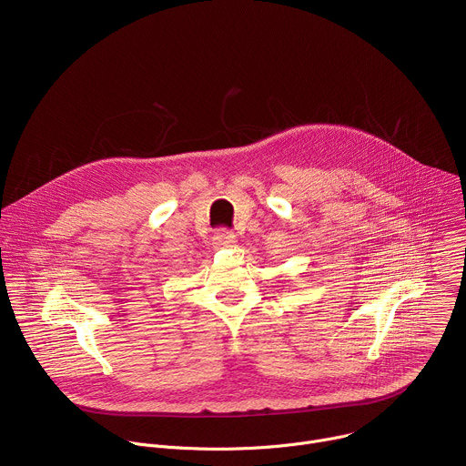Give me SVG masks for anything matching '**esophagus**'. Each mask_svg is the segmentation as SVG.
<instances>
[{"mask_svg":"<svg viewBox=\"0 0 466 466\" xmlns=\"http://www.w3.org/2000/svg\"><path fill=\"white\" fill-rule=\"evenodd\" d=\"M236 243V236L228 230H219L216 236H214V245L223 248V247H232Z\"/></svg>","mask_w":466,"mask_h":466,"instance_id":"esophagus-1","label":"esophagus"}]
</instances>
